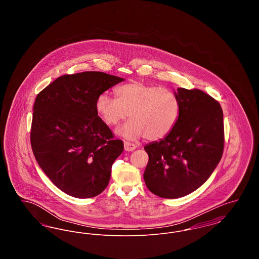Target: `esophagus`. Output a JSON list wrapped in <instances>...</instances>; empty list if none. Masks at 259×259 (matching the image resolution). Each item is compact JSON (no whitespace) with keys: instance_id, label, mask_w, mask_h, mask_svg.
I'll list each match as a JSON object with an SVG mask.
<instances>
[{"instance_id":"34e87169","label":"esophagus","mask_w":259,"mask_h":259,"mask_svg":"<svg viewBox=\"0 0 259 259\" xmlns=\"http://www.w3.org/2000/svg\"><path fill=\"white\" fill-rule=\"evenodd\" d=\"M136 148H137V146L134 144L129 143V142H124V149L126 151H133Z\"/></svg>"}]
</instances>
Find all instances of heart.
<instances>
[{
  "instance_id": "1",
  "label": "heart",
  "mask_w": 259,
  "mask_h": 259,
  "mask_svg": "<svg viewBox=\"0 0 259 259\" xmlns=\"http://www.w3.org/2000/svg\"><path fill=\"white\" fill-rule=\"evenodd\" d=\"M116 99L107 93L100 94L95 109L107 125L119 123L129 115L128 122L116 133L125 139L146 137L157 141L172 132L180 116V102L176 94L163 87L132 81L116 87Z\"/></svg>"
}]
</instances>
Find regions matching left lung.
Instances as JSON below:
<instances>
[{"label":"left lung","mask_w":259,"mask_h":259,"mask_svg":"<svg viewBox=\"0 0 259 259\" xmlns=\"http://www.w3.org/2000/svg\"><path fill=\"white\" fill-rule=\"evenodd\" d=\"M180 116L172 132L145 147L148 189L162 198L183 197L203 185L222 159L223 112L218 101L199 89L178 88Z\"/></svg>","instance_id":"8db88e82"}]
</instances>
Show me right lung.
<instances>
[{"instance_id":"add662e5","label":"right lung","mask_w":259,"mask_h":259,"mask_svg":"<svg viewBox=\"0 0 259 259\" xmlns=\"http://www.w3.org/2000/svg\"><path fill=\"white\" fill-rule=\"evenodd\" d=\"M124 78L102 72L65 74L37 95L31 146L38 166L63 192L75 198L102 193L123 151L98 116L96 99Z\"/></svg>"}]
</instances>
